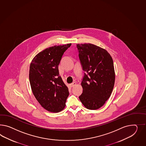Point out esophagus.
Here are the masks:
<instances>
[{"instance_id":"obj_1","label":"esophagus","mask_w":146,"mask_h":146,"mask_svg":"<svg viewBox=\"0 0 146 146\" xmlns=\"http://www.w3.org/2000/svg\"><path fill=\"white\" fill-rule=\"evenodd\" d=\"M76 82H73V83H71V84H70V87H74V86H75V85H76Z\"/></svg>"}]
</instances>
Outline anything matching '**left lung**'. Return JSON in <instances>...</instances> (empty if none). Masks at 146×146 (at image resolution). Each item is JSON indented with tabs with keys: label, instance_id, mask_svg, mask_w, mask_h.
I'll use <instances>...</instances> for the list:
<instances>
[{
	"label": "left lung",
	"instance_id": "8db88e82",
	"mask_svg": "<svg viewBox=\"0 0 146 146\" xmlns=\"http://www.w3.org/2000/svg\"><path fill=\"white\" fill-rule=\"evenodd\" d=\"M79 58L84 73L79 99L87 109L96 110L110 97L115 74L112 57L106 50L91 43L77 44Z\"/></svg>",
	"mask_w": 146,
	"mask_h": 146
}]
</instances>
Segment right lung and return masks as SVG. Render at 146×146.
Masks as SVG:
<instances>
[{"label":"right lung","instance_id":"1","mask_svg":"<svg viewBox=\"0 0 146 146\" xmlns=\"http://www.w3.org/2000/svg\"><path fill=\"white\" fill-rule=\"evenodd\" d=\"M71 43L54 46L40 52L30 66L29 80L36 99L46 110L58 113L65 107L69 92L59 76L58 65Z\"/></svg>","mask_w":146,"mask_h":146}]
</instances>
